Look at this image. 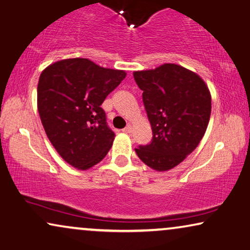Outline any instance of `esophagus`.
I'll list each match as a JSON object with an SVG mask.
<instances>
[{"label": "esophagus", "mask_w": 250, "mask_h": 250, "mask_svg": "<svg viewBox=\"0 0 250 250\" xmlns=\"http://www.w3.org/2000/svg\"><path fill=\"white\" fill-rule=\"evenodd\" d=\"M131 130H132V126L129 125H126L125 128L124 130H122V131L125 132V133H130V132H131Z\"/></svg>", "instance_id": "esophagus-1"}]
</instances>
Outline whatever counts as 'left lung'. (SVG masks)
<instances>
[{"label":"left lung","mask_w":250,"mask_h":250,"mask_svg":"<svg viewBox=\"0 0 250 250\" xmlns=\"http://www.w3.org/2000/svg\"><path fill=\"white\" fill-rule=\"evenodd\" d=\"M152 129V140L136 148L150 168L166 172L197 147L211 115V93L202 77L185 67L164 64L133 72Z\"/></svg>","instance_id":"obj_1"}]
</instances>
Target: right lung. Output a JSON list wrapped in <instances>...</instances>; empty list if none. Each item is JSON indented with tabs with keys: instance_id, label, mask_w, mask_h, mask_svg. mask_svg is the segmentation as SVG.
<instances>
[{
	"instance_id": "1",
	"label": "right lung",
	"mask_w": 250,
	"mask_h": 250,
	"mask_svg": "<svg viewBox=\"0 0 250 250\" xmlns=\"http://www.w3.org/2000/svg\"><path fill=\"white\" fill-rule=\"evenodd\" d=\"M126 73L87 58L55 62L40 74L37 106L48 139L62 158L86 170L109 152L114 132L101 104Z\"/></svg>"
}]
</instances>
